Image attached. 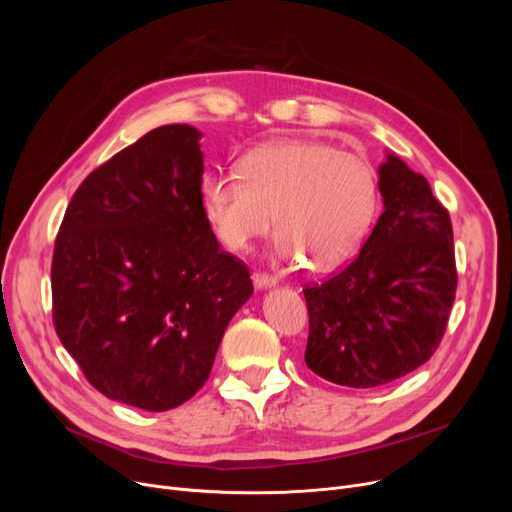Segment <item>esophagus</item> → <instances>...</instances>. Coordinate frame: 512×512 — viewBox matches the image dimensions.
<instances>
[{"label": "esophagus", "instance_id": "1", "mask_svg": "<svg viewBox=\"0 0 512 512\" xmlns=\"http://www.w3.org/2000/svg\"><path fill=\"white\" fill-rule=\"evenodd\" d=\"M253 284L257 290H263V288H272L276 286V278L274 276H267V274H261V272H255L253 276Z\"/></svg>", "mask_w": 512, "mask_h": 512}]
</instances>
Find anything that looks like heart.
Returning a JSON list of instances; mask_svg holds the SVG:
<instances>
[{
    "instance_id": "obj_1",
    "label": "heart",
    "mask_w": 512,
    "mask_h": 512,
    "mask_svg": "<svg viewBox=\"0 0 512 512\" xmlns=\"http://www.w3.org/2000/svg\"><path fill=\"white\" fill-rule=\"evenodd\" d=\"M238 172H211L201 182L209 222L236 251L270 232L278 213V255L334 270L357 253L378 211L371 166L328 143H263L242 155Z\"/></svg>"
}]
</instances>
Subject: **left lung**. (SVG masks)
Masks as SVG:
<instances>
[{"label": "left lung", "instance_id": "obj_1", "mask_svg": "<svg viewBox=\"0 0 512 512\" xmlns=\"http://www.w3.org/2000/svg\"><path fill=\"white\" fill-rule=\"evenodd\" d=\"M384 211L355 261L307 286V367L332 384L375 388L436 353L456 292L452 224L427 180L388 155Z\"/></svg>", "mask_w": 512, "mask_h": 512}]
</instances>
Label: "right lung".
<instances>
[{
    "label": "right lung",
    "mask_w": 512,
    "mask_h": 512,
    "mask_svg": "<svg viewBox=\"0 0 512 512\" xmlns=\"http://www.w3.org/2000/svg\"><path fill=\"white\" fill-rule=\"evenodd\" d=\"M201 132L159 126L93 170L51 261L53 326L89 384L143 411L207 382L249 267L220 251L201 197Z\"/></svg>",
    "instance_id": "1"
}]
</instances>
